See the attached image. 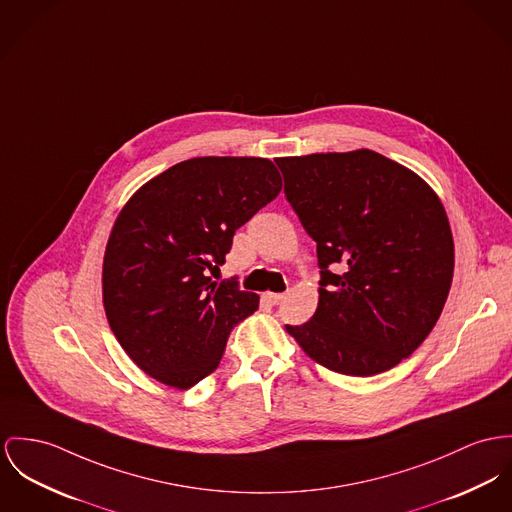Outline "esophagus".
<instances>
[{
    "label": "esophagus",
    "mask_w": 512,
    "mask_h": 512,
    "mask_svg": "<svg viewBox=\"0 0 512 512\" xmlns=\"http://www.w3.org/2000/svg\"><path fill=\"white\" fill-rule=\"evenodd\" d=\"M267 298H269V302H271V304H280V302H282L286 296H284V294H275V292H269V294H267Z\"/></svg>",
    "instance_id": "esophagus-1"
}]
</instances>
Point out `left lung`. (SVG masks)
I'll list each match as a JSON object with an SVG mask.
<instances>
[{"mask_svg": "<svg viewBox=\"0 0 512 512\" xmlns=\"http://www.w3.org/2000/svg\"><path fill=\"white\" fill-rule=\"evenodd\" d=\"M275 161L321 267L317 310L288 335L345 376L394 368L433 331L450 292L454 239L440 198L366 148Z\"/></svg>", "mask_w": 512, "mask_h": 512, "instance_id": "8db88e82", "label": "left lung"}]
</instances>
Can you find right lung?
<instances>
[{
  "mask_svg": "<svg viewBox=\"0 0 512 512\" xmlns=\"http://www.w3.org/2000/svg\"><path fill=\"white\" fill-rule=\"evenodd\" d=\"M280 189L271 159L206 156L165 169L122 206L103 257V308L150 378L189 390L218 368L232 327L259 296L212 282L208 271Z\"/></svg>",
  "mask_w": 512,
  "mask_h": 512,
  "instance_id": "right-lung-1",
  "label": "right lung"
}]
</instances>
